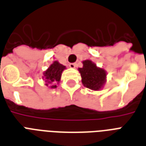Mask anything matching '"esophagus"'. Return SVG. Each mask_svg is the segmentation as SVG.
Instances as JSON below:
<instances>
[{
	"label": "esophagus",
	"mask_w": 146,
	"mask_h": 146,
	"mask_svg": "<svg viewBox=\"0 0 146 146\" xmlns=\"http://www.w3.org/2000/svg\"><path fill=\"white\" fill-rule=\"evenodd\" d=\"M69 66H70V68H75L76 66V64H75V63H72V64H69Z\"/></svg>",
	"instance_id": "34e87169"
}]
</instances>
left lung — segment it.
<instances>
[{
  "label": "left lung",
  "instance_id": "left-lung-1",
  "mask_svg": "<svg viewBox=\"0 0 146 146\" xmlns=\"http://www.w3.org/2000/svg\"><path fill=\"white\" fill-rule=\"evenodd\" d=\"M83 66L79 68L80 75L82 77V82L86 88L98 91L103 87L106 82V71L104 69L99 68L95 63L86 60L82 61Z\"/></svg>",
  "mask_w": 146,
  "mask_h": 146
}]
</instances>
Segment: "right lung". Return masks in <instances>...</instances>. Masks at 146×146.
I'll return each mask as SVG.
<instances>
[{
  "label": "right lung",
  "mask_w": 146,
  "mask_h": 146,
  "mask_svg": "<svg viewBox=\"0 0 146 146\" xmlns=\"http://www.w3.org/2000/svg\"><path fill=\"white\" fill-rule=\"evenodd\" d=\"M65 69L66 66L60 64L58 61H54L48 70L44 72L43 79L46 82L45 85L48 86L50 84V87L52 89L57 88V84L59 83L62 73Z\"/></svg>",
  "instance_id": "add662e5"
}]
</instances>
